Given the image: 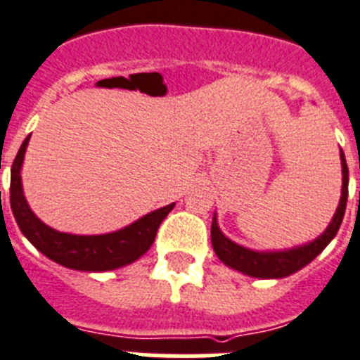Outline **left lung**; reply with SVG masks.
I'll use <instances>...</instances> for the list:
<instances>
[{"label": "left lung", "mask_w": 360, "mask_h": 360, "mask_svg": "<svg viewBox=\"0 0 360 360\" xmlns=\"http://www.w3.org/2000/svg\"><path fill=\"white\" fill-rule=\"evenodd\" d=\"M340 167H342V190H340V201L335 214L331 217V223L317 239L295 246L290 250H275V252H257L246 246H240L228 239L217 224V215L214 214L212 221V246L214 252L226 266L240 271V274L257 277V279H283L295 274L306 264H310L339 232L342 217L346 212L348 201V165H346L345 152L340 150Z\"/></svg>", "instance_id": "1"}]
</instances>
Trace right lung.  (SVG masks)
I'll return each instance as SVG.
<instances>
[{
  "instance_id": "obj_1",
  "label": "right lung",
  "mask_w": 360,
  "mask_h": 360,
  "mask_svg": "<svg viewBox=\"0 0 360 360\" xmlns=\"http://www.w3.org/2000/svg\"><path fill=\"white\" fill-rule=\"evenodd\" d=\"M30 136L20 146L11 170V208L21 233L50 261L79 271H108L127 266L145 255L155 239L159 224L176 202L150 212L132 224L101 236H76L58 232L30 210L21 184V167Z\"/></svg>"
}]
</instances>
